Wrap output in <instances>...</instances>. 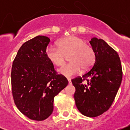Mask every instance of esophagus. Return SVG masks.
<instances>
[{"label": "esophagus", "mask_w": 130, "mask_h": 130, "mask_svg": "<svg viewBox=\"0 0 130 130\" xmlns=\"http://www.w3.org/2000/svg\"><path fill=\"white\" fill-rule=\"evenodd\" d=\"M67 79H68V84H69V85H71V79H70V78H67Z\"/></svg>", "instance_id": "obj_1"}]
</instances>
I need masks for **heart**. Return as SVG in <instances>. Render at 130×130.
<instances>
[{
	"mask_svg": "<svg viewBox=\"0 0 130 130\" xmlns=\"http://www.w3.org/2000/svg\"><path fill=\"white\" fill-rule=\"evenodd\" d=\"M58 48L47 46L46 55L47 59L56 66H62L65 62V56L70 63L62 67L58 71L64 76L70 77L80 73L81 68L87 70L92 67L95 60L93 49L86 44V41L79 37L71 35L59 40Z\"/></svg>",
	"mask_w": 130,
	"mask_h": 130,
	"instance_id": "heart-1",
	"label": "heart"
}]
</instances>
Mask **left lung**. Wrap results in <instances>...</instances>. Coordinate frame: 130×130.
<instances>
[{"label": "left lung", "mask_w": 130, "mask_h": 130, "mask_svg": "<svg viewBox=\"0 0 130 130\" xmlns=\"http://www.w3.org/2000/svg\"><path fill=\"white\" fill-rule=\"evenodd\" d=\"M89 42L95 54L93 66L71 82L77 109L84 116L95 117L112 104L122 83V69L117 53L105 41L93 37Z\"/></svg>", "instance_id": "1"}]
</instances>
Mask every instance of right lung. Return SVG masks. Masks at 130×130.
<instances>
[{"instance_id": "add662e5", "label": "right lung", "mask_w": 130, "mask_h": 130, "mask_svg": "<svg viewBox=\"0 0 130 130\" xmlns=\"http://www.w3.org/2000/svg\"><path fill=\"white\" fill-rule=\"evenodd\" d=\"M48 37L39 35L21 46L13 62L11 79L14 103L31 120L41 121L53 113L54 98L68 84L47 59Z\"/></svg>"}]
</instances>
